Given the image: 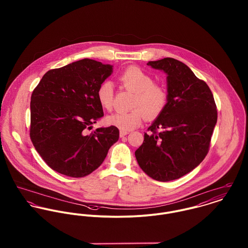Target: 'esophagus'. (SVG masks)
Returning <instances> with one entry per match:
<instances>
[{"label": "esophagus", "mask_w": 248, "mask_h": 248, "mask_svg": "<svg viewBox=\"0 0 248 248\" xmlns=\"http://www.w3.org/2000/svg\"><path fill=\"white\" fill-rule=\"evenodd\" d=\"M128 134H129V132H127V131H122V130H121L119 135H120V138H124V137H125V136H127Z\"/></svg>", "instance_id": "34e87169"}]
</instances>
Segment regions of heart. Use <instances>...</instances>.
<instances>
[{"label": "heart", "instance_id": "heart-1", "mask_svg": "<svg viewBox=\"0 0 248 248\" xmlns=\"http://www.w3.org/2000/svg\"><path fill=\"white\" fill-rule=\"evenodd\" d=\"M119 80L124 88L135 93L132 108L129 111H116L106 118L108 125L117 127L122 131H130L141 123L143 116L154 118L157 116L166 106V91L154 84V79L147 72L137 67H130L123 71ZM96 97L100 106L110 110L113 106L114 87L110 81L102 82L96 92Z\"/></svg>", "mask_w": 248, "mask_h": 248}]
</instances>
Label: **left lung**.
<instances>
[{
    "label": "left lung",
    "instance_id": "obj_1",
    "mask_svg": "<svg viewBox=\"0 0 248 248\" xmlns=\"http://www.w3.org/2000/svg\"><path fill=\"white\" fill-rule=\"evenodd\" d=\"M147 65L166 73L167 103L135 154L149 177L170 181L193 171L206 156L217 107L207 84L182 62L164 58Z\"/></svg>",
    "mask_w": 248,
    "mask_h": 248
}]
</instances>
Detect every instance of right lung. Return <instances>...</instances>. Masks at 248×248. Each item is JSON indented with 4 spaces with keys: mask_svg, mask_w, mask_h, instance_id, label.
Returning <instances> with one entry per match:
<instances>
[{
    "mask_svg": "<svg viewBox=\"0 0 248 248\" xmlns=\"http://www.w3.org/2000/svg\"><path fill=\"white\" fill-rule=\"evenodd\" d=\"M113 67L82 59L47 71L32 93L31 139L44 161L54 171L72 177L88 176L106 158L119 139L114 126L87 129L101 118L96 92Z\"/></svg>",
    "mask_w": 248,
    "mask_h": 248,
    "instance_id": "obj_1",
    "label": "right lung"
}]
</instances>
